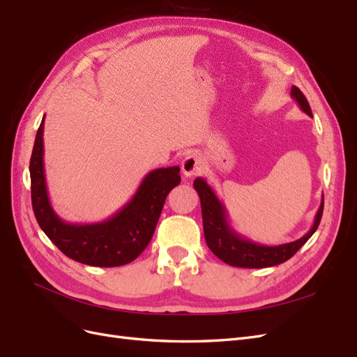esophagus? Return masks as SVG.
Masks as SVG:
<instances>
[{"mask_svg":"<svg viewBox=\"0 0 357 357\" xmlns=\"http://www.w3.org/2000/svg\"><path fill=\"white\" fill-rule=\"evenodd\" d=\"M202 158L199 153H189L181 162V171L186 177H193L202 171Z\"/></svg>","mask_w":357,"mask_h":357,"instance_id":"1","label":"esophagus"}]
</instances>
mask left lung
Instances as JSON below:
<instances>
[{
  "label": "left lung",
  "instance_id": "1",
  "mask_svg": "<svg viewBox=\"0 0 357 357\" xmlns=\"http://www.w3.org/2000/svg\"><path fill=\"white\" fill-rule=\"evenodd\" d=\"M290 96L298 102L302 112L312 117L307 98L296 86H291ZM193 188L198 192L201 199L205 241H207L210 250L218 256L220 261L231 266L268 268L289 261V259L311 238V235L317 231L323 214L321 197V202L314 218V223H312L311 229L304 236H301L296 241L286 244L265 245L247 238V236L238 234L232 228L228 222V214H226L223 202L219 199L213 188L202 177L195 178V181H193Z\"/></svg>",
  "mask_w": 357,
  "mask_h": 357
}]
</instances>
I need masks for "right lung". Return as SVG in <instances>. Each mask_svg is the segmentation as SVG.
Listing matches in <instances>:
<instances>
[{
    "mask_svg": "<svg viewBox=\"0 0 357 357\" xmlns=\"http://www.w3.org/2000/svg\"><path fill=\"white\" fill-rule=\"evenodd\" d=\"M45 117L29 160L31 199L36 219L49 240L75 262L91 266H121L132 262L150 243L168 193L180 185V168L150 171L134 197L109 219L98 223H68L53 210L45 176Z\"/></svg>",
    "mask_w": 357,
    "mask_h": 357,
    "instance_id": "obj_1",
    "label": "right lung"
}]
</instances>
